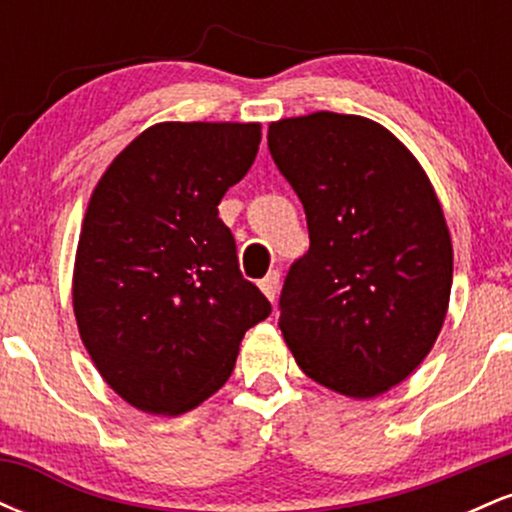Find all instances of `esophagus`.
I'll use <instances>...</instances> for the list:
<instances>
[{
    "label": "esophagus",
    "instance_id": "esophagus-1",
    "mask_svg": "<svg viewBox=\"0 0 512 512\" xmlns=\"http://www.w3.org/2000/svg\"><path fill=\"white\" fill-rule=\"evenodd\" d=\"M260 289L264 296L269 298V301H276V293H279V272H269L264 279L260 281Z\"/></svg>",
    "mask_w": 512,
    "mask_h": 512
}]
</instances>
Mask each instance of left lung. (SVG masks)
<instances>
[{
  "label": "left lung",
  "mask_w": 512,
  "mask_h": 512,
  "mask_svg": "<svg viewBox=\"0 0 512 512\" xmlns=\"http://www.w3.org/2000/svg\"><path fill=\"white\" fill-rule=\"evenodd\" d=\"M267 144L310 233L281 291V334L315 383L383 395L419 368L448 313L452 243L436 190L407 146L361 115L286 117Z\"/></svg>",
  "instance_id": "left-lung-1"
}]
</instances>
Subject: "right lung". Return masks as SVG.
Listing matches in <instances>:
<instances>
[{
	"instance_id": "obj_1",
	"label": "right lung",
	"mask_w": 512,
	"mask_h": 512,
	"mask_svg": "<svg viewBox=\"0 0 512 512\" xmlns=\"http://www.w3.org/2000/svg\"><path fill=\"white\" fill-rule=\"evenodd\" d=\"M260 122H158L105 168L76 245L72 303L98 373L132 407L178 416L228 380L272 305L219 219Z\"/></svg>"
}]
</instances>
